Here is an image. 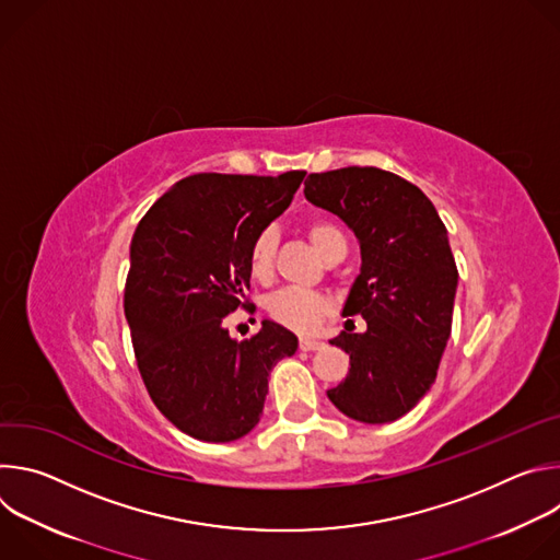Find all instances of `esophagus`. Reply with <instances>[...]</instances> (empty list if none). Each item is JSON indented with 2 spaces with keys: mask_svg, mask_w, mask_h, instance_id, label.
Segmentation results:
<instances>
[{
  "mask_svg": "<svg viewBox=\"0 0 560 560\" xmlns=\"http://www.w3.org/2000/svg\"><path fill=\"white\" fill-rule=\"evenodd\" d=\"M299 348H301L303 352H314V350H322V348H326V343H324V341H318V339L301 337V341H299Z\"/></svg>",
  "mask_w": 560,
  "mask_h": 560,
  "instance_id": "34e87169",
  "label": "esophagus"
}]
</instances>
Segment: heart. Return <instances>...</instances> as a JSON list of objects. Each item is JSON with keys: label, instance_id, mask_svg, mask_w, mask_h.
Instances as JSON below:
<instances>
[{"label": "heart", "instance_id": "b5f03b06", "mask_svg": "<svg viewBox=\"0 0 560 560\" xmlns=\"http://www.w3.org/2000/svg\"><path fill=\"white\" fill-rule=\"evenodd\" d=\"M307 238L316 253L324 259L339 246H346L343 232L337 223L328 219H314L307 223ZM275 255H277V230L264 228L250 244L248 266L255 279L268 281L275 272ZM328 299L322 292L283 288L268 299V314L272 322L294 332H312L322 318L328 314Z\"/></svg>", "mask_w": 560, "mask_h": 560}]
</instances>
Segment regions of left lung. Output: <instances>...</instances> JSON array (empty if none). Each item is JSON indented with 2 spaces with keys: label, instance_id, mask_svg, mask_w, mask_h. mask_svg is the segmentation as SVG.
Returning <instances> with one entry per match:
<instances>
[{
  "label": "left lung",
  "instance_id": "left-lung-1",
  "mask_svg": "<svg viewBox=\"0 0 560 560\" xmlns=\"http://www.w3.org/2000/svg\"><path fill=\"white\" fill-rule=\"evenodd\" d=\"M303 192L361 246L343 314H361L368 330L330 341L350 354V370L328 398L361 423L401 419L430 392L452 332L458 270L447 230L415 184L381 168L312 173Z\"/></svg>",
  "mask_w": 560,
  "mask_h": 560
}]
</instances>
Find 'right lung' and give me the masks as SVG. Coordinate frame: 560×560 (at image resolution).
I'll return each mask as SVG.
<instances>
[{"mask_svg":"<svg viewBox=\"0 0 560 560\" xmlns=\"http://www.w3.org/2000/svg\"><path fill=\"white\" fill-rule=\"evenodd\" d=\"M303 177L190 175L132 234L124 312L137 368L159 412L192 439L246 436L261 419L272 368L296 352V337L268 318L244 341L223 324L236 307L255 312L246 299L250 244Z\"/></svg>","mask_w":560,"mask_h":560,"instance_id":"obj_1","label":"right lung"}]
</instances>
